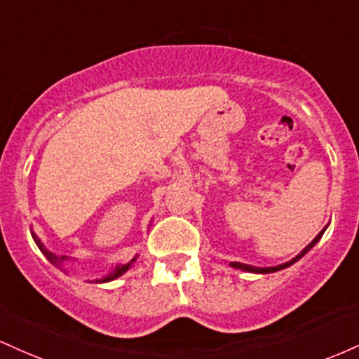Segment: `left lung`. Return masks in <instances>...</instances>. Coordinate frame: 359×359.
<instances>
[{"label":"left lung","mask_w":359,"mask_h":359,"mask_svg":"<svg viewBox=\"0 0 359 359\" xmlns=\"http://www.w3.org/2000/svg\"><path fill=\"white\" fill-rule=\"evenodd\" d=\"M327 227V226H326ZM326 227L323 229L321 232H319V234L314 237L313 241H311V243L306 245V248L301 250L299 254H297V256L294 257V259H291V261H287V262H284V264H279V266H273V267H256V266H249V264H243V262H229V266L231 267H234V269H241V271H245V273H256V274H269V273H276V271H280V269H286V267H289L291 264H294L296 261H299L301 257L304 256L306 252H309L311 249L314 248V245L318 244V241L321 239L323 237V234H325V231H326Z\"/></svg>","instance_id":"8db88e82"}]
</instances>
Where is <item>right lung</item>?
Instances as JSON below:
<instances>
[{
  "instance_id": "right-lung-1",
  "label": "right lung",
  "mask_w": 359,
  "mask_h": 359,
  "mask_svg": "<svg viewBox=\"0 0 359 359\" xmlns=\"http://www.w3.org/2000/svg\"><path fill=\"white\" fill-rule=\"evenodd\" d=\"M32 236H33L34 243H36L38 248H40V250H41L43 254H45V257L48 259V261L51 262V264L58 267V269H62L63 273H67V269H63V262H65V261H68V259H70V257H68V256H56L55 252H51V250H48V249L45 248V244L41 243L40 237H38L36 234H34V232H32ZM135 261H137V256L133 257L130 262H125V264H116V266L114 267V269L109 271V273H107L105 276H103V278H100V279H93V280H90V283H110V280H114V279H116V278H120V276L127 273V271L130 269L132 264H133V262H135Z\"/></svg>"
}]
</instances>
